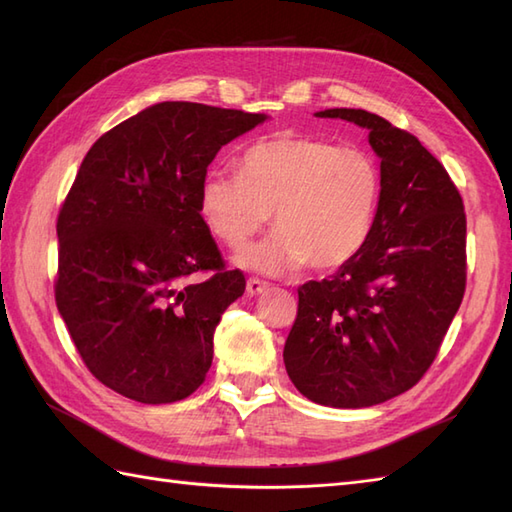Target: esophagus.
Wrapping results in <instances>:
<instances>
[{"instance_id": "1", "label": "esophagus", "mask_w": 512, "mask_h": 512, "mask_svg": "<svg viewBox=\"0 0 512 512\" xmlns=\"http://www.w3.org/2000/svg\"><path fill=\"white\" fill-rule=\"evenodd\" d=\"M268 288H270L268 281H262V279H257V277H250V279L246 281V292H248L250 297L262 295V292H266Z\"/></svg>"}]
</instances>
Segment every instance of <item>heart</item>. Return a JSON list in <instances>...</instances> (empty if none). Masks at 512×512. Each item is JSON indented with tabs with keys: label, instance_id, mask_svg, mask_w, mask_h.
Returning a JSON list of instances; mask_svg holds the SVG:
<instances>
[{
	"label": "heart",
	"instance_id": "obj_1",
	"mask_svg": "<svg viewBox=\"0 0 512 512\" xmlns=\"http://www.w3.org/2000/svg\"><path fill=\"white\" fill-rule=\"evenodd\" d=\"M380 191L383 171L367 149L277 134L244 151L239 173H206L198 209L211 235L228 248L244 246L273 211L277 231L237 257L246 268L268 275L306 264L334 270L365 246Z\"/></svg>",
	"mask_w": 512,
	"mask_h": 512
}]
</instances>
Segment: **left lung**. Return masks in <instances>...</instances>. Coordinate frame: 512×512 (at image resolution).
<instances>
[{"instance_id":"8db88e82","label":"left lung","mask_w":512,"mask_h":512,"mask_svg":"<svg viewBox=\"0 0 512 512\" xmlns=\"http://www.w3.org/2000/svg\"><path fill=\"white\" fill-rule=\"evenodd\" d=\"M369 129L383 191L365 246L299 286L286 372L325 407L361 409L411 389L436 361L466 288V213L442 162L365 110L317 112Z\"/></svg>"}]
</instances>
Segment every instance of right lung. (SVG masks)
<instances>
[{"mask_svg": "<svg viewBox=\"0 0 512 512\" xmlns=\"http://www.w3.org/2000/svg\"><path fill=\"white\" fill-rule=\"evenodd\" d=\"M264 121L165 101L85 154L57 217L54 299L85 367L121 396L167 405L204 383L213 332L246 279L202 220L200 182L222 145ZM195 272L212 277L198 285Z\"/></svg>", "mask_w": 512, "mask_h": 512, "instance_id": "add662e5", "label": "right lung"}]
</instances>
